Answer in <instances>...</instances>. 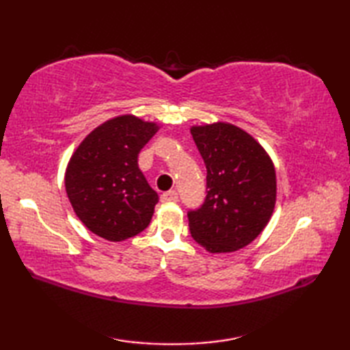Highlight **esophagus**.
Instances as JSON below:
<instances>
[{"instance_id":"34e87169","label":"esophagus","mask_w":350,"mask_h":350,"mask_svg":"<svg viewBox=\"0 0 350 350\" xmlns=\"http://www.w3.org/2000/svg\"><path fill=\"white\" fill-rule=\"evenodd\" d=\"M177 200H179V196H177V192L174 189L163 192V194L161 196V202H163V203H176Z\"/></svg>"}]
</instances>
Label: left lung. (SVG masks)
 Wrapping results in <instances>:
<instances>
[{
	"mask_svg": "<svg viewBox=\"0 0 350 350\" xmlns=\"http://www.w3.org/2000/svg\"><path fill=\"white\" fill-rule=\"evenodd\" d=\"M207 170V196L188 213L191 236L212 252H234L263 232L277 202V174L258 141L227 122L191 128Z\"/></svg>",
	"mask_w": 350,
	"mask_h": 350,
	"instance_id": "obj_1",
	"label": "left lung"
}]
</instances>
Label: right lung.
<instances>
[{"label":"right lung","instance_id":"1","mask_svg":"<svg viewBox=\"0 0 350 350\" xmlns=\"http://www.w3.org/2000/svg\"><path fill=\"white\" fill-rule=\"evenodd\" d=\"M161 126L133 114L109 118L81 141L64 173L66 194L96 236L122 242L150 222L158 194L138 167V154Z\"/></svg>","mask_w":350,"mask_h":350}]
</instances>
